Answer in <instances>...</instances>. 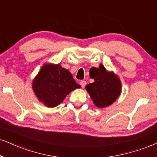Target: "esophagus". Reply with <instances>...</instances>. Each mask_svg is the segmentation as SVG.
Returning a JSON list of instances; mask_svg holds the SVG:
<instances>
[{
	"label": "esophagus",
	"mask_w": 157,
	"mask_h": 157,
	"mask_svg": "<svg viewBox=\"0 0 157 157\" xmlns=\"http://www.w3.org/2000/svg\"><path fill=\"white\" fill-rule=\"evenodd\" d=\"M80 84H81V86H82L83 88H84L85 86H86V82H85V81H81Z\"/></svg>",
	"instance_id": "obj_1"
}]
</instances>
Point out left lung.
I'll return each mask as SVG.
<instances>
[{"label": "left lung", "mask_w": 157, "mask_h": 157, "mask_svg": "<svg viewBox=\"0 0 157 157\" xmlns=\"http://www.w3.org/2000/svg\"><path fill=\"white\" fill-rule=\"evenodd\" d=\"M94 82L86 86V90L98 108H103L112 105L120 96L121 83L120 78L113 71H108L100 64L98 68L94 67Z\"/></svg>", "instance_id": "8db88e82"}]
</instances>
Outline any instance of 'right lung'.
I'll list each match as a JSON object with an SVG mask.
<instances>
[{
	"label": "right lung",
	"mask_w": 157,
	"mask_h": 157,
	"mask_svg": "<svg viewBox=\"0 0 157 157\" xmlns=\"http://www.w3.org/2000/svg\"><path fill=\"white\" fill-rule=\"evenodd\" d=\"M80 87L71 72L59 64L45 63L32 82L38 100L48 108L59 105L70 92Z\"/></svg>",
	"instance_id": "add662e5"
}]
</instances>
